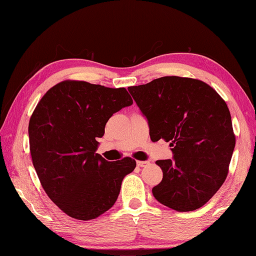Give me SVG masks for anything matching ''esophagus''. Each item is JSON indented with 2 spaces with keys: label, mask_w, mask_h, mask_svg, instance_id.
Returning <instances> with one entry per match:
<instances>
[{
  "label": "esophagus",
  "mask_w": 256,
  "mask_h": 256,
  "mask_svg": "<svg viewBox=\"0 0 256 256\" xmlns=\"http://www.w3.org/2000/svg\"><path fill=\"white\" fill-rule=\"evenodd\" d=\"M148 164H149V161H137V166L141 168L148 166Z\"/></svg>",
  "instance_id": "esophagus-1"
}]
</instances>
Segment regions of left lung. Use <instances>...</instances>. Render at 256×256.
Instances as JSON below:
<instances>
[{"label":"left lung","instance_id":"1","mask_svg":"<svg viewBox=\"0 0 256 256\" xmlns=\"http://www.w3.org/2000/svg\"><path fill=\"white\" fill-rule=\"evenodd\" d=\"M128 90L146 118L151 140L172 146L173 158L156 162L163 178L153 196L178 212L200 208L224 184L234 150L226 102L208 84L190 78L163 76Z\"/></svg>","mask_w":256,"mask_h":256}]
</instances>
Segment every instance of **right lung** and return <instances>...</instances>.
Returning a JSON list of instances; mask_svg holds the SVG:
<instances>
[{
  "label": "right lung",
  "mask_w": 256,
  "mask_h": 256,
  "mask_svg": "<svg viewBox=\"0 0 256 256\" xmlns=\"http://www.w3.org/2000/svg\"><path fill=\"white\" fill-rule=\"evenodd\" d=\"M132 103L124 88L64 81L34 110L28 124L34 168L50 200L70 217L90 220L107 212L134 170L132 158L110 162L96 153L112 114Z\"/></svg>",
  "instance_id": "add662e5"
}]
</instances>
